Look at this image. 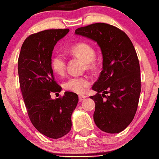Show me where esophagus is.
<instances>
[{
	"label": "esophagus",
	"instance_id": "esophagus-1",
	"mask_svg": "<svg viewBox=\"0 0 159 159\" xmlns=\"http://www.w3.org/2000/svg\"><path fill=\"white\" fill-rule=\"evenodd\" d=\"M86 98V97L85 96V95H79V100H80V102H82V101L84 100Z\"/></svg>",
	"mask_w": 159,
	"mask_h": 159
}]
</instances>
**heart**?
<instances>
[{"mask_svg": "<svg viewBox=\"0 0 159 159\" xmlns=\"http://www.w3.org/2000/svg\"><path fill=\"white\" fill-rule=\"evenodd\" d=\"M70 52L85 61L88 67L92 66V61L95 58V52L91 45L85 42L76 44L70 48ZM51 66L54 73L63 75L66 70V61L62 54H55L51 61ZM90 85V80L86 76H73L66 80L64 88L68 91L76 93H83Z\"/></svg>", "mask_w": 159, "mask_h": 159, "instance_id": "heart-1", "label": "heart"}]
</instances>
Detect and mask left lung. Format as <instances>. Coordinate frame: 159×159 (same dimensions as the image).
<instances>
[{"label": "left lung", "mask_w": 159, "mask_h": 159, "mask_svg": "<svg viewBox=\"0 0 159 159\" xmlns=\"http://www.w3.org/2000/svg\"><path fill=\"white\" fill-rule=\"evenodd\" d=\"M77 35L97 42L102 52V70L90 98L95 103L94 121L101 130L118 134L132 122L141 92L139 60L124 32L107 23L78 28Z\"/></svg>", "instance_id": "1"}]
</instances>
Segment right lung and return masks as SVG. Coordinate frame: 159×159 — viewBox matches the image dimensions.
<instances>
[{
  "label": "right lung",
  "mask_w": 159,
  "mask_h": 159,
  "mask_svg": "<svg viewBox=\"0 0 159 159\" xmlns=\"http://www.w3.org/2000/svg\"><path fill=\"white\" fill-rule=\"evenodd\" d=\"M48 30L30 35L23 42L18 60V74L29 117L42 134L59 139L70 131L71 116L79 98L65 92L62 98L52 99L51 93L61 92L51 66L54 47L69 32Z\"/></svg>",
  "instance_id": "1"
}]
</instances>
